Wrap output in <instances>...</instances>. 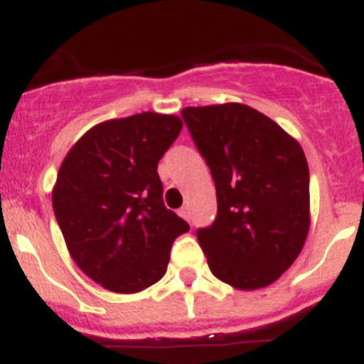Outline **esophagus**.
I'll return each instance as SVG.
<instances>
[{
    "instance_id": "esophagus-1",
    "label": "esophagus",
    "mask_w": 364,
    "mask_h": 364,
    "mask_svg": "<svg viewBox=\"0 0 364 364\" xmlns=\"http://www.w3.org/2000/svg\"><path fill=\"white\" fill-rule=\"evenodd\" d=\"M179 215H181L183 217V219H186V220H190V207H188V205H185V207H181V208H179Z\"/></svg>"
}]
</instances>
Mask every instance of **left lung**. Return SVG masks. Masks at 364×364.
Here are the masks:
<instances>
[{
	"instance_id": "8db88e82",
	"label": "left lung",
	"mask_w": 364,
	"mask_h": 364,
	"mask_svg": "<svg viewBox=\"0 0 364 364\" xmlns=\"http://www.w3.org/2000/svg\"><path fill=\"white\" fill-rule=\"evenodd\" d=\"M215 183L217 217L196 237L219 281L241 291L277 281L310 229V171L298 140L240 102L181 111Z\"/></svg>"
}]
</instances>
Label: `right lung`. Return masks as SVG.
Returning <instances> with one entry per match:
<instances>
[{
    "mask_svg": "<svg viewBox=\"0 0 364 364\" xmlns=\"http://www.w3.org/2000/svg\"><path fill=\"white\" fill-rule=\"evenodd\" d=\"M174 114L140 112L83 133L63 159L53 208L73 262L104 289L133 294L164 277L190 229L166 208L157 164L178 139Z\"/></svg>",
    "mask_w": 364,
    "mask_h": 364,
    "instance_id": "right-lung-1",
    "label": "right lung"
}]
</instances>
